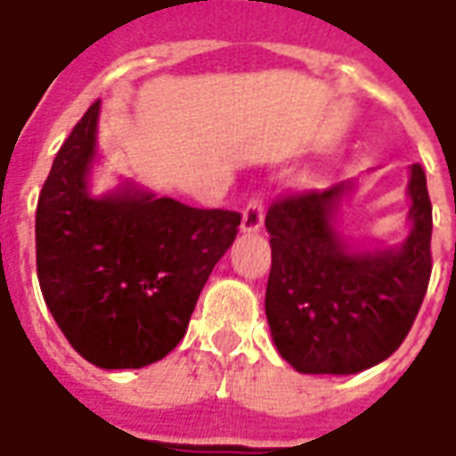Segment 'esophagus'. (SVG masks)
I'll list each match as a JSON object with an SVG mask.
<instances>
[{"mask_svg": "<svg viewBox=\"0 0 456 456\" xmlns=\"http://www.w3.org/2000/svg\"><path fill=\"white\" fill-rule=\"evenodd\" d=\"M264 224V200L254 195L244 208V217H241V229L244 232H258Z\"/></svg>", "mask_w": 456, "mask_h": 456, "instance_id": "1", "label": "esophagus"}]
</instances>
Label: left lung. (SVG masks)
I'll use <instances>...</instances> for the list:
<instances>
[{"label":"left lung","mask_w":456,"mask_h":456,"mask_svg":"<svg viewBox=\"0 0 456 456\" xmlns=\"http://www.w3.org/2000/svg\"><path fill=\"white\" fill-rule=\"evenodd\" d=\"M349 190L288 192L271 202L266 317L278 352L300 373H356L388 359L411 332L432 273V205L411 166L412 232L401 248L349 251L335 229Z\"/></svg>","instance_id":"left-lung-1"}]
</instances>
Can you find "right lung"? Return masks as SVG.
Returning a JSON list of instances; mask_svg holds the SVG:
<instances>
[{
  "instance_id": "add662e5",
  "label": "right lung",
  "mask_w": 456,
  "mask_h": 456,
  "mask_svg": "<svg viewBox=\"0 0 456 456\" xmlns=\"http://www.w3.org/2000/svg\"><path fill=\"white\" fill-rule=\"evenodd\" d=\"M100 100L58 151L36 208V271L51 315L100 369H141L173 352L241 215L121 188L93 198Z\"/></svg>"
}]
</instances>
